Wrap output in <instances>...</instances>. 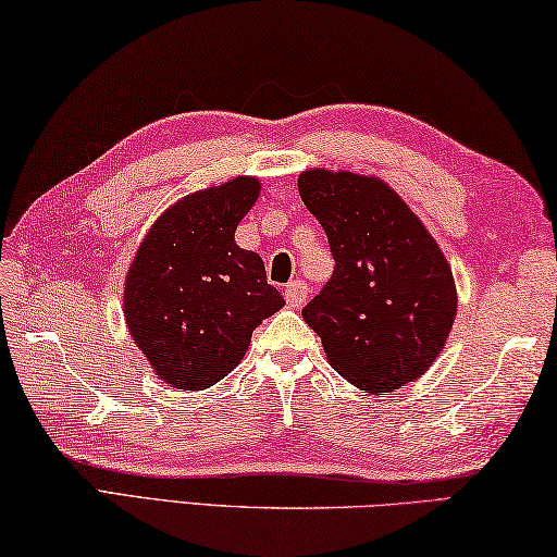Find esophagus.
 <instances>
[{"label": "esophagus", "mask_w": 557, "mask_h": 557, "mask_svg": "<svg viewBox=\"0 0 557 557\" xmlns=\"http://www.w3.org/2000/svg\"><path fill=\"white\" fill-rule=\"evenodd\" d=\"M285 299H287V305L292 309H299L301 305H305V301H307V285H305V282H301V280L289 282V285L285 287Z\"/></svg>", "instance_id": "34e87169"}]
</instances>
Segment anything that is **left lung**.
I'll use <instances>...</instances> for the list:
<instances>
[{"mask_svg":"<svg viewBox=\"0 0 557 557\" xmlns=\"http://www.w3.org/2000/svg\"><path fill=\"white\" fill-rule=\"evenodd\" d=\"M297 185L336 260L329 285L301 309L331 368L370 394L419 380L458 313L450 262L436 238L375 175L311 168Z\"/></svg>","mask_w":557,"mask_h":557,"instance_id":"obj_1","label":"left lung"}]
</instances>
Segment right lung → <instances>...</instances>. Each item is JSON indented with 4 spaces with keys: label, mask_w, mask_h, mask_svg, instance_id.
Instances as JSON below:
<instances>
[{
    "label": "right lung",
    "mask_w": 557,
    "mask_h": 557,
    "mask_svg": "<svg viewBox=\"0 0 557 557\" xmlns=\"http://www.w3.org/2000/svg\"><path fill=\"white\" fill-rule=\"evenodd\" d=\"M258 197L250 175L191 191L156 219L131 260L126 326L168 387L197 392L224 380L262 319L285 307L258 252L236 244Z\"/></svg>",
    "instance_id": "1"
}]
</instances>
